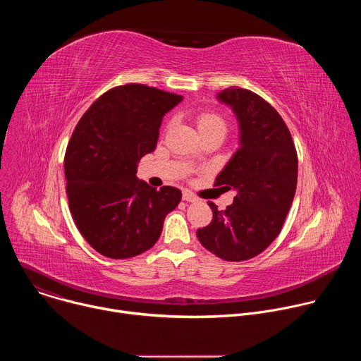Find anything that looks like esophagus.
<instances>
[{"label": "esophagus", "mask_w": 361, "mask_h": 361, "mask_svg": "<svg viewBox=\"0 0 361 361\" xmlns=\"http://www.w3.org/2000/svg\"><path fill=\"white\" fill-rule=\"evenodd\" d=\"M183 200H184V201H188V202H195V201H198V198H197L191 191H188V190H184V191H183Z\"/></svg>", "instance_id": "obj_1"}]
</instances>
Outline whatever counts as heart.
Instances as JSON below:
<instances>
[{"label": "heart", "instance_id": "heart-1", "mask_svg": "<svg viewBox=\"0 0 361 361\" xmlns=\"http://www.w3.org/2000/svg\"><path fill=\"white\" fill-rule=\"evenodd\" d=\"M197 126L201 134L213 130H226L224 118L214 111H201L197 116Z\"/></svg>", "mask_w": 361, "mask_h": 361}]
</instances>
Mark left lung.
<instances>
[{"mask_svg":"<svg viewBox=\"0 0 361 361\" xmlns=\"http://www.w3.org/2000/svg\"><path fill=\"white\" fill-rule=\"evenodd\" d=\"M219 99L240 124V148L216 178L237 195L226 210L209 201L213 220L197 230L200 243L226 262H245L280 234L297 187V151L281 116L255 92L230 87Z\"/></svg>","mask_w":361,"mask_h":361,"instance_id":"1","label":"left lung"}]
</instances>
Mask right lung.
I'll use <instances>...</instances> for the list:
<instances>
[{
    "instance_id": "add662e5",
    "label": "right lung",
    "mask_w": 361,
    "mask_h": 361,
    "mask_svg": "<svg viewBox=\"0 0 361 361\" xmlns=\"http://www.w3.org/2000/svg\"><path fill=\"white\" fill-rule=\"evenodd\" d=\"M181 95L144 84L118 85L97 98L68 141L64 171L73 220L99 254L130 259L157 243L181 191L149 187L137 164L154 151L167 111Z\"/></svg>"
}]
</instances>
